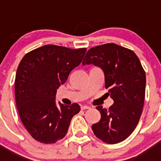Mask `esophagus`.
<instances>
[{"label": "esophagus", "mask_w": 161, "mask_h": 161, "mask_svg": "<svg viewBox=\"0 0 161 161\" xmlns=\"http://www.w3.org/2000/svg\"><path fill=\"white\" fill-rule=\"evenodd\" d=\"M81 109H90V107L89 106H81Z\"/></svg>", "instance_id": "esophagus-1"}]
</instances>
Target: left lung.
I'll use <instances>...</instances> for the list:
<instances>
[{"label": "left lung", "mask_w": 161, "mask_h": 161, "mask_svg": "<svg viewBox=\"0 0 161 161\" xmlns=\"http://www.w3.org/2000/svg\"><path fill=\"white\" fill-rule=\"evenodd\" d=\"M82 64L102 68L114 100L109 109L97 106L101 119L92 126L93 133L109 144L123 141L136 129L144 103L146 76L139 58L128 48L106 43L90 48Z\"/></svg>", "instance_id": "8db88e82"}]
</instances>
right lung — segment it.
<instances>
[{
	"mask_svg": "<svg viewBox=\"0 0 161 161\" xmlns=\"http://www.w3.org/2000/svg\"><path fill=\"white\" fill-rule=\"evenodd\" d=\"M86 48L45 45L24 55L17 69L15 100L20 119L30 135L42 143H54L66 136L71 120L80 112L55 103L56 91L71 71L81 63Z\"/></svg>",
	"mask_w": 161,
	"mask_h": 161,
	"instance_id": "1",
	"label": "right lung"
}]
</instances>
